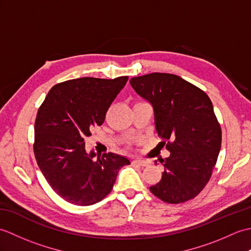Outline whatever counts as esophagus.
<instances>
[{
	"label": "esophagus",
	"instance_id": "1",
	"mask_svg": "<svg viewBox=\"0 0 251 251\" xmlns=\"http://www.w3.org/2000/svg\"><path fill=\"white\" fill-rule=\"evenodd\" d=\"M132 164L139 165V166H142V167H146V166H149V163H148L147 161H143V159H139V158L132 159Z\"/></svg>",
	"mask_w": 251,
	"mask_h": 251
}]
</instances>
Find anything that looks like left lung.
Returning a JSON list of instances; mask_svg holds the SVG:
<instances>
[{
	"label": "left lung",
	"instance_id": "1",
	"mask_svg": "<svg viewBox=\"0 0 251 251\" xmlns=\"http://www.w3.org/2000/svg\"><path fill=\"white\" fill-rule=\"evenodd\" d=\"M130 85L152 104L156 132L170 152L159 161L162 179L150 191L169 204L194 199L209 181L221 148V127L211 100L175 74H146L132 77Z\"/></svg>",
	"mask_w": 251,
	"mask_h": 251
}]
</instances>
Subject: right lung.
I'll list each match as a JSON object with an SVG mask.
<instances>
[{
  "label": "right lung",
  "mask_w": 251,
  "mask_h": 251,
  "mask_svg": "<svg viewBox=\"0 0 251 251\" xmlns=\"http://www.w3.org/2000/svg\"><path fill=\"white\" fill-rule=\"evenodd\" d=\"M128 76L79 77L55 85L37 111L34 155L50 188L63 200L89 206L103 200L119 170L130 162L115 153L85 150L84 138L102 125L106 111Z\"/></svg>",
  "instance_id": "add662e5"
}]
</instances>
